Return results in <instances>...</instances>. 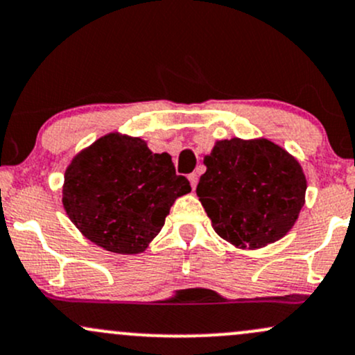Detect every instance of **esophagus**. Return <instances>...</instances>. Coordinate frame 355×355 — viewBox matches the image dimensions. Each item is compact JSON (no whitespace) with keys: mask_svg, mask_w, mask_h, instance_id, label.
<instances>
[{"mask_svg":"<svg viewBox=\"0 0 355 355\" xmlns=\"http://www.w3.org/2000/svg\"><path fill=\"white\" fill-rule=\"evenodd\" d=\"M189 180H190V185H192V189L196 190V187L198 184V175L197 173H190L189 175Z\"/></svg>","mask_w":355,"mask_h":355,"instance_id":"34e87169","label":"esophagus"}]
</instances>
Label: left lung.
<instances>
[{"mask_svg": "<svg viewBox=\"0 0 355 355\" xmlns=\"http://www.w3.org/2000/svg\"><path fill=\"white\" fill-rule=\"evenodd\" d=\"M197 196L214 231L237 248L258 249L293 227L305 202L300 163L268 139L217 141L205 155Z\"/></svg>", "mask_w": 355, "mask_h": 355, "instance_id": "8db88e82", "label": "left lung"}]
</instances>
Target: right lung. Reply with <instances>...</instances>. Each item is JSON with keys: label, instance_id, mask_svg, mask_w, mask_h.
<instances>
[{"label": "right lung", "instance_id": "1", "mask_svg": "<svg viewBox=\"0 0 355 355\" xmlns=\"http://www.w3.org/2000/svg\"><path fill=\"white\" fill-rule=\"evenodd\" d=\"M192 190L168 153L116 133L80 151L65 170L64 209L97 246L118 254L145 251L177 197Z\"/></svg>", "mask_w": 355, "mask_h": 355}]
</instances>
